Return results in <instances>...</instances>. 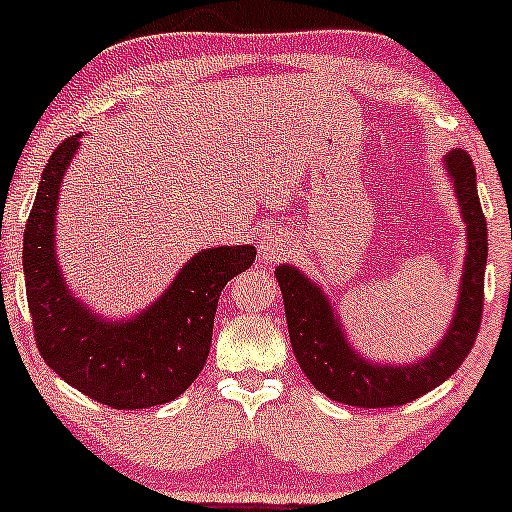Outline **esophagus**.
Instances as JSON below:
<instances>
[{
	"label": "esophagus",
	"instance_id": "obj_1",
	"mask_svg": "<svg viewBox=\"0 0 512 512\" xmlns=\"http://www.w3.org/2000/svg\"><path fill=\"white\" fill-rule=\"evenodd\" d=\"M294 255V240H291L289 230L284 228H272L262 235L260 243V260L265 265H272V262L284 260V257Z\"/></svg>",
	"mask_w": 512,
	"mask_h": 512
}]
</instances>
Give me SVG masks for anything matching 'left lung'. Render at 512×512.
<instances>
[{
    "instance_id": "8db88e82",
    "label": "left lung",
    "mask_w": 512,
    "mask_h": 512,
    "mask_svg": "<svg viewBox=\"0 0 512 512\" xmlns=\"http://www.w3.org/2000/svg\"><path fill=\"white\" fill-rule=\"evenodd\" d=\"M459 213L466 223V257L459 299L447 335L425 359L413 364H374L352 350L333 303L296 267L274 269L282 286L286 323L296 362L320 393L357 408H393L440 386L462 367L484 316V272L488 257L486 218L476 192V170L464 150L445 157Z\"/></svg>"
}]
</instances>
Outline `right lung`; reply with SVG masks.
Listing matches in <instances>:
<instances>
[{"label": "right lung", "instance_id": "add662e5", "mask_svg": "<svg viewBox=\"0 0 512 512\" xmlns=\"http://www.w3.org/2000/svg\"><path fill=\"white\" fill-rule=\"evenodd\" d=\"M80 136L50 155L24 230L26 299L38 352L60 379L119 411L160 406L182 396L211 350L218 296L252 267L255 247L196 252L165 294L128 320H104L67 289L55 255V211Z\"/></svg>", "mask_w": 512, "mask_h": 512}]
</instances>
